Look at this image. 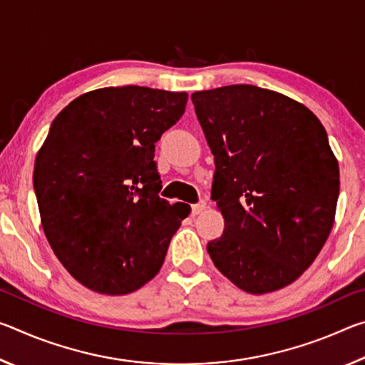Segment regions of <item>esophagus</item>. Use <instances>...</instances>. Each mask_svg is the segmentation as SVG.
<instances>
[{
	"instance_id": "1",
	"label": "esophagus",
	"mask_w": 365,
	"mask_h": 365,
	"mask_svg": "<svg viewBox=\"0 0 365 365\" xmlns=\"http://www.w3.org/2000/svg\"><path fill=\"white\" fill-rule=\"evenodd\" d=\"M206 207H207V202L206 201H200V202H197V205L191 206V214L200 215V214H202V212L206 211Z\"/></svg>"
}]
</instances>
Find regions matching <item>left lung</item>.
Here are the masks:
<instances>
[{
  "mask_svg": "<svg viewBox=\"0 0 365 365\" xmlns=\"http://www.w3.org/2000/svg\"><path fill=\"white\" fill-rule=\"evenodd\" d=\"M191 101L225 222L209 256L243 292H277L314 262L335 222L339 169L325 128L304 104L255 85L195 91Z\"/></svg>",
  "mask_w": 365,
  "mask_h": 365,
  "instance_id": "obj_1",
  "label": "left lung"
}]
</instances>
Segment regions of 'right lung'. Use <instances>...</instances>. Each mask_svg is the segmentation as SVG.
I'll use <instances>...</instances> for the list:
<instances>
[{
	"instance_id": "add662e5",
	"label": "right lung",
	"mask_w": 365,
	"mask_h": 365,
	"mask_svg": "<svg viewBox=\"0 0 365 365\" xmlns=\"http://www.w3.org/2000/svg\"><path fill=\"white\" fill-rule=\"evenodd\" d=\"M187 100L185 91L106 86L80 95L53 120L34 169L41 227L88 289L132 293L163 267L188 212L158 196L154 143Z\"/></svg>"
}]
</instances>
